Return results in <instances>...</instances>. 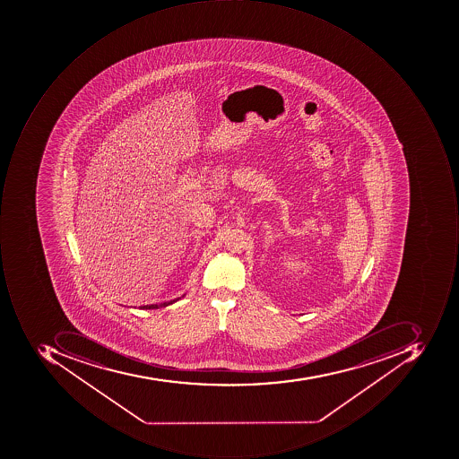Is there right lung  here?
<instances>
[{"label": "right lung", "instance_id": "obj_1", "mask_svg": "<svg viewBox=\"0 0 459 459\" xmlns=\"http://www.w3.org/2000/svg\"><path fill=\"white\" fill-rule=\"evenodd\" d=\"M172 302L169 303H164V305L161 306H169L171 305ZM159 307V305H146V306H141V309H157Z\"/></svg>", "mask_w": 459, "mask_h": 459}]
</instances>
